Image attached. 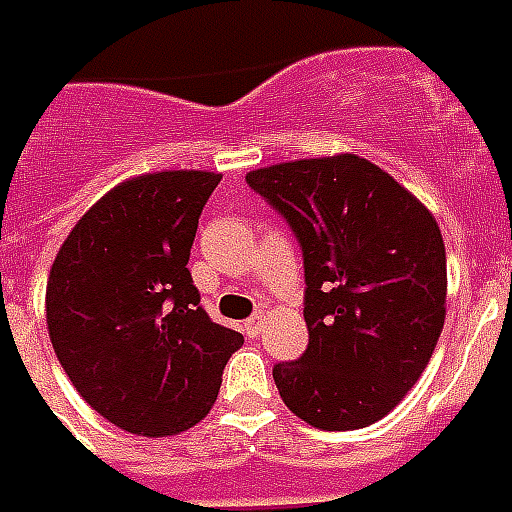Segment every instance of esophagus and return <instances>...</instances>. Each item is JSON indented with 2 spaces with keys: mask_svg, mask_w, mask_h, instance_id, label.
I'll list each match as a JSON object with an SVG mask.
<instances>
[{
  "mask_svg": "<svg viewBox=\"0 0 512 512\" xmlns=\"http://www.w3.org/2000/svg\"><path fill=\"white\" fill-rule=\"evenodd\" d=\"M261 329H264V315H261V313L251 315V318L245 321V334H248V337H256Z\"/></svg>",
  "mask_w": 512,
  "mask_h": 512,
  "instance_id": "1",
  "label": "esophagus"
}]
</instances>
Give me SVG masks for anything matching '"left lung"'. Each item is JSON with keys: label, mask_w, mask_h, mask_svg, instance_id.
Returning a JSON list of instances; mask_svg holds the SVG:
<instances>
[{"label": "left lung", "mask_w": 512, "mask_h": 512, "mask_svg": "<svg viewBox=\"0 0 512 512\" xmlns=\"http://www.w3.org/2000/svg\"><path fill=\"white\" fill-rule=\"evenodd\" d=\"M245 183L294 232L310 343L272 378L291 413L326 432L391 413L445 324V245L432 213L353 153L256 169Z\"/></svg>", "instance_id": "1"}]
</instances>
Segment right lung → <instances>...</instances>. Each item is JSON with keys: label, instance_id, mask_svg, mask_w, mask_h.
<instances>
[{"label": "right lung", "instance_id": "add662e5", "mask_svg": "<svg viewBox=\"0 0 512 512\" xmlns=\"http://www.w3.org/2000/svg\"><path fill=\"white\" fill-rule=\"evenodd\" d=\"M213 172H156L115 186L56 253L48 334L80 397L110 424L164 437L213 407L242 334L215 324L188 272Z\"/></svg>", "mask_w": 512, "mask_h": 512}]
</instances>
